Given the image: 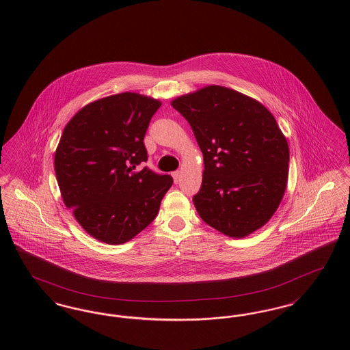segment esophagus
<instances>
[{"instance_id": "obj_1", "label": "esophagus", "mask_w": 350, "mask_h": 350, "mask_svg": "<svg viewBox=\"0 0 350 350\" xmlns=\"http://www.w3.org/2000/svg\"><path fill=\"white\" fill-rule=\"evenodd\" d=\"M173 180H174V183H177L180 181V177H181V172H173Z\"/></svg>"}]
</instances>
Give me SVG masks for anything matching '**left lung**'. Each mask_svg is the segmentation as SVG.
<instances>
[{
    "label": "left lung",
    "instance_id": "1",
    "mask_svg": "<svg viewBox=\"0 0 350 350\" xmlns=\"http://www.w3.org/2000/svg\"><path fill=\"white\" fill-rule=\"evenodd\" d=\"M170 105L190 123L204 170L194 206L204 223L241 239L264 227L283 198L290 150L275 118L250 96L208 85Z\"/></svg>",
    "mask_w": 350,
    "mask_h": 350
}]
</instances>
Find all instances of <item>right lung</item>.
<instances>
[{
    "mask_svg": "<svg viewBox=\"0 0 350 350\" xmlns=\"http://www.w3.org/2000/svg\"><path fill=\"white\" fill-rule=\"evenodd\" d=\"M161 102L126 92L93 100L64 127L53 167L64 204L85 232L119 245L147 228L170 189V176L136 167Z\"/></svg>",
    "mask_w": 350,
    "mask_h": 350,
    "instance_id": "right-lung-1",
    "label": "right lung"
}]
</instances>
